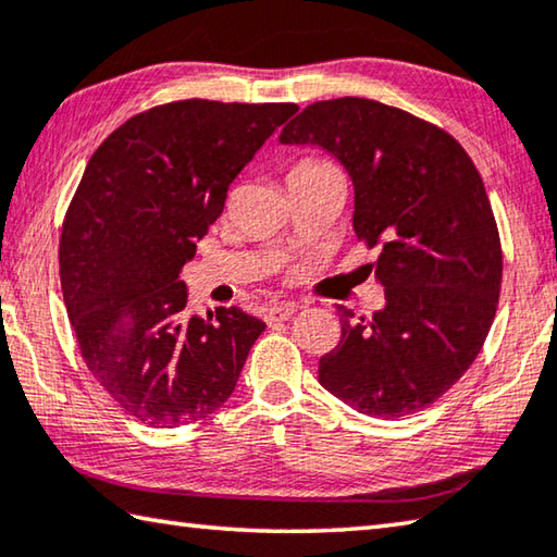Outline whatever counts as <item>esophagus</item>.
<instances>
[{
    "mask_svg": "<svg viewBox=\"0 0 557 557\" xmlns=\"http://www.w3.org/2000/svg\"><path fill=\"white\" fill-rule=\"evenodd\" d=\"M295 311H297V305H275V307H270V309L265 311V321H268V323L287 321Z\"/></svg>",
    "mask_w": 557,
    "mask_h": 557,
    "instance_id": "obj_1",
    "label": "esophagus"
}]
</instances>
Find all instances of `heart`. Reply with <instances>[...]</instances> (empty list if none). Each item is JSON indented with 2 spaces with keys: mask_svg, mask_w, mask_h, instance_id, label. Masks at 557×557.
<instances>
[{
  "mask_svg": "<svg viewBox=\"0 0 557 557\" xmlns=\"http://www.w3.org/2000/svg\"><path fill=\"white\" fill-rule=\"evenodd\" d=\"M307 163H311V160H307ZM299 165H301V163H299Z\"/></svg>",
  "mask_w": 557,
  "mask_h": 557,
  "instance_id": "obj_1",
  "label": "heart"
}]
</instances>
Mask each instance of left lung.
Segmentation results:
<instances>
[{"label":"left lung","instance_id":"1","mask_svg":"<svg viewBox=\"0 0 557 557\" xmlns=\"http://www.w3.org/2000/svg\"><path fill=\"white\" fill-rule=\"evenodd\" d=\"M280 140L326 148L348 170L352 228L377 250L387 299L370 319L338 307L321 387L377 419L426 409L478 358L499 305L502 240L478 168L448 131L366 97L309 104Z\"/></svg>","mask_w":557,"mask_h":557}]
</instances>
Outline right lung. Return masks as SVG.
I'll return each mask as SVG.
<instances>
[{"label":"right lung","mask_w":557,"mask_h":557,"mask_svg":"<svg viewBox=\"0 0 557 557\" xmlns=\"http://www.w3.org/2000/svg\"><path fill=\"white\" fill-rule=\"evenodd\" d=\"M299 107L182 99L140 111L85 168L60 234V287L85 366L140 423L207 419L234 394L265 323L189 317L180 268L231 182Z\"/></svg>","instance_id":"right-lung-1"}]
</instances>
